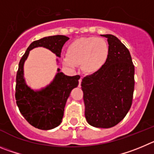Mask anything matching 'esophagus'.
<instances>
[{
	"mask_svg": "<svg viewBox=\"0 0 154 154\" xmlns=\"http://www.w3.org/2000/svg\"><path fill=\"white\" fill-rule=\"evenodd\" d=\"M81 82H82V78H80V80H79V84H78L79 87H80V86H81Z\"/></svg>",
	"mask_w": 154,
	"mask_h": 154,
	"instance_id": "1",
	"label": "esophagus"
}]
</instances>
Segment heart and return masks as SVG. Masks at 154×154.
<instances>
[{"label":"heart","instance_id":"b5f03b06","mask_svg":"<svg viewBox=\"0 0 154 154\" xmlns=\"http://www.w3.org/2000/svg\"><path fill=\"white\" fill-rule=\"evenodd\" d=\"M110 56V47L103 38L81 37L69 44L63 63L70 67L80 64L86 74H96L106 65Z\"/></svg>","mask_w":154,"mask_h":154}]
</instances>
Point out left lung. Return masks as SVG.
Returning a JSON list of instances; mask_svg holds the SVG:
<instances>
[{"mask_svg":"<svg viewBox=\"0 0 154 154\" xmlns=\"http://www.w3.org/2000/svg\"><path fill=\"white\" fill-rule=\"evenodd\" d=\"M107 38L110 56L106 65L81 82L85 117L90 125L110 128L125 117L132 105L134 65L128 49L111 34Z\"/></svg>","mask_w":154,"mask_h":154,"instance_id":"left-lung-1","label":"left lung"}]
</instances>
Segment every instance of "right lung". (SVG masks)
Returning a JSON list of instances; mask_svg holds the SVG:
<instances>
[{
	"label": "right lung",
	"mask_w": 154,
	"mask_h": 154,
	"mask_svg": "<svg viewBox=\"0 0 154 154\" xmlns=\"http://www.w3.org/2000/svg\"><path fill=\"white\" fill-rule=\"evenodd\" d=\"M68 40L66 36L55 35L34 41L19 62L16 77V103L23 117L36 128L48 131L60 125L67 98L72 90L78 86L80 77L65 75L58 68V73L49 85L41 91H34L26 84L23 78V63L30 51L37 47L49 49L60 57L63 44Z\"/></svg>",
	"instance_id": "add662e5"
}]
</instances>
